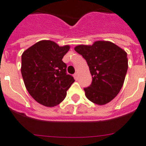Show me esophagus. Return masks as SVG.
Masks as SVG:
<instances>
[{
	"mask_svg": "<svg viewBox=\"0 0 146 146\" xmlns=\"http://www.w3.org/2000/svg\"><path fill=\"white\" fill-rule=\"evenodd\" d=\"M73 76H74V78H75V80H78V77H79V74H78V73L76 72V73L73 75Z\"/></svg>",
	"mask_w": 146,
	"mask_h": 146,
	"instance_id": "obj_1",
	"label": "esophagus"
}]
</instances>
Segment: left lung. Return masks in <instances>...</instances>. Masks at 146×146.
<instances>
[{"label": "left lung", "mask_w": 146, "mask_h": 146, "mask_svg": "<svg viewBox=\"0 0 146 146\" xmlns=\"http://www.w3.org/2000/svg\"><path fill=\"white\" fill-rule=\"evenodd\" d=\"M75 50L87 62L92 76V84L84 88L86 96L103 105L117 96L128 69L127 54L111 42L97 41L92 45L80 44Z\"/></svg>", "instance_id": "1"}]
</instances>
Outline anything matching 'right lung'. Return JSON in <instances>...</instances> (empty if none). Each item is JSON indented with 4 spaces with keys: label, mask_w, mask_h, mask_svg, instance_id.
<instances>
[{
    "label": "right lung",
    "mask_w": 146,
    "mask_h": 146,
    "mask_svg": "<svg viewBox=\"0 0 146 146\" xmlns=\"http://www.w3.org/2000/svg\"><path fill=\"white\" fill-rule=\"evenodd\" d=\"M70 46H59L49 40H42L22 54L21 73L30 96L46 107L59 104L74 82L66 73V64L62 59Z\"/></svg>",
    "instance_id": "right-lung-1"
}]
</instances>
